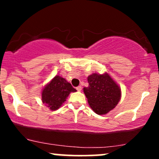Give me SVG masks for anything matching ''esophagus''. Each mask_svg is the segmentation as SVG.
<instances>
[{
    "instance_id": "34e87169",
    "label": "esophagus",
    "mask_w": 159,
    "mask_h": 159,
    "mask_svg": "<svg viewBox=\"0 0 159 159\" xmlns=\"http://www.w3.org/2000/svg\"><path fill=\"white\" fill-rule=\"evenodd\" d=\"M76 90H77L78 91H81L82 90V87L81 86H78V87H76Z\"/></svg>"
}]
</instances>
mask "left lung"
Returning a JSON list of instances; mask_svg holds the SVG:
<instances>
[{"label":"left lung","instance_id":"1","mask_svg":"<svg viewBox=\"0 0 159 159\" xmlns=\"http://www.w3.org/2000/svg\"><path fill=\"white\" fill-rule=\"evenodd\" d=\"M87 81L89 86L84 88V93L93 111L102 115L114 109L121 98V90L111 76L93 73Z\"/></svg>","mask_w":159,"mask_h":159}]
</instances>
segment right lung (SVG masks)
<instances>
[{
	"mask_svg": "<svg viewBox=\"0 0 159 159\" xmlns=\"http://www.w3.org/2000/svg\"><path fill=\"white\" fill-rule=\"evenodd\" d=\"M77 91L65 78L57 75L42 92V101L52 111H55L63 105L71 92Z\"/></svg>",
	"mask_w": 159,
	"mask_h": 159,
	"instance_id": "right-lung-1",
	"label": "right lung"
}]
</instances>
